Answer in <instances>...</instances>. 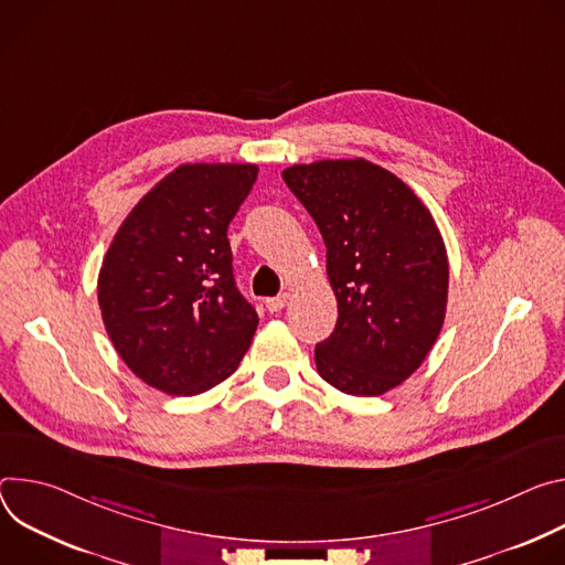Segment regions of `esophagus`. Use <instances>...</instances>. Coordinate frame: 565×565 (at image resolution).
Masks as SVG:
<instances>
[{
  "mask_svg": "<svg viewBox=\"0 0 565 565\" xmlns=\"http://www.w3.org/2000/svg\"><path fill=\"white\" fill-rule=\"evenodd\" d=\"M287 300H289V294H280V296L267 298V300H265V305H267V309H269V311H280V309L287 305Z\"/></svg>",
  "mask_w": 565,
  "mask_h": 565,
  "instance_id": "34e87169",
  "label": "esophagus"
}]
</instances>
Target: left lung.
I'll use <instances>...</instances> for the list:
<instances>
[{"mask_svg": "<svg viewBox=\"0 0 565 565\" xmlns=\"http://www.w3.org/2000/svg\"><path fill=\"white\" fill-rule=\"evenodd\" d=\"M328 246L334 332L315 350L321 377L341 393L377 397L430 352L447 315L449 260L430 211L411 188L365 159L282 170Z\"/></svg>", "mask_w": 565, "mask_h": 565, "instance_id": "obj_1", "label": "left lung"}]
</instances>
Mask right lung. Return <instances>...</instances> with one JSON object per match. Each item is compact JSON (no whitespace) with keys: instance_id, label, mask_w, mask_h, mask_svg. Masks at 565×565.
Returning a JSON list of instances; mask_svg holds the SVG:
<instances>
[{"instance_id":"right-lung-1","label":"right lung","mask_w":565,"mask_h":565,"mask_svg":"<svg viewBox=\"0 0 565 565\" xmlns=\"http://www.w3.org/2000/svg\"><path fill=\"white\" fill-rule=\"evenodd\" d=\"M254 163H183L125 217L98 274L105 330L139 380L200 395L237 370L258 328L237 291L228 224Z\"/></svg>"}]
</instances>
